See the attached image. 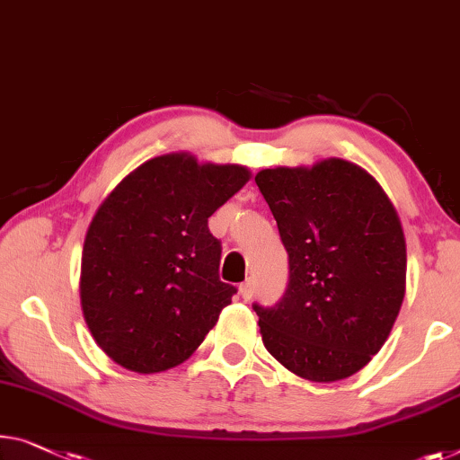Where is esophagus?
<instances>
[{
  "mask_svg": "<svg viewBox=\"0 0 460 460\" xmlns=\"http://www.w3.org/2000/svg\"><path fill=\"white\" fill-rule=\"evenodd\" d=\"M239 293H242V297L245 301L252 299V296H253V283H252V280H245V283L239 285Z\"/></svg>",
  "mask_w": 460,
  "mask_h": 460,
  "instance_id": "esophagus-1",
  "label": "esophagus"
}]
</instances>
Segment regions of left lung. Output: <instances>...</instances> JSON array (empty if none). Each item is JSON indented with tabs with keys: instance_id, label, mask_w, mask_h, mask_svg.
Returning <instances> with one entry per match:
<instances>
[{
	"instance_id": "8db88e82",
	"label": "left lung",
	"mask_w": 460,
	"mask_h": 460,
	"mask_svg": "<svg viewBox=\"0 0 460 460\" xmlns=\"http://www.w3.org/2000/svg\"><path fill=\"white\" fill-rule=\"evenodd\" d=\"M289 256L277 304H253L264 347L301 378L337 382L386 342L407 279L399 215L372 175L328 159L256 175Z\"/></svg>"
}]
</instances>
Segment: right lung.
Returning a JSON list of instances; mask_svg holds the SVG:
<instances>
[{"label":"right lung","instance_id":"obj_1","mask_svg":"<svg viewBox=\"0 0 460 460\" xmlns=\"http://www.w3.org/2000/svg\"><path fill=\"white\" fill-rule=\"evenodd\" d=\"M239 164L190 155L150 159L101 204L82 250V312L119 366L155 374L180 366L237 289L218 279L221 242L208 217L245 186Z\"/></svg>","mask_w":460,"mask_h":460}]
</instances>
